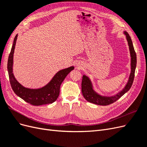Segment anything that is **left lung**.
Instances as JSON below:
<instances>
[{"label": "left lung", "instance_id": "8db88e82", "mask_svg": "<svg viewBox=\"0 0 147 147\" xmlns=\"http://www.w3.org/2000/svg\"><path fill=\"white\" fill-rule=\"evenodd\" d=\"M124 34L126 35L131 56V73L126 86L121 91L117 93L116 94L111 96H102L99 94L93 89L92 83L90 78L87 77L86 75H83L82 82V92L84 99L91 103L99 105H108L118 100L120 97L130 90L134 78L137 64V56L129 35L126 31H124Z\"/></svg>", "mask_w": 147, "mask_h": 147}]
</instances>
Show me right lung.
Listing matches in <instances>:
<instances>
[{
    "instance_id": "1",
    "label": "right lung",
    "mask_w": 147,
    "mask_h": 147,
    "mask_svg": "<svg viewBox=\"0 0 147 147\" xmlns=\"http://www.w3.org/2000/svg\"><path fill=\"white\" fill-rule=\"evenodd\" d=\"M18 34L13 40V46L8 56L7 69L10 82L12 90L15 94L22 99L31 105L38 106L52 104L56 101L59 95L60 86L64 80L70 72L74 69V66L66 68L57 72L51 81L45 86L38 89H30L25 88L18 82L13 73V54Z\"/></svg>"
}]
</instances>
